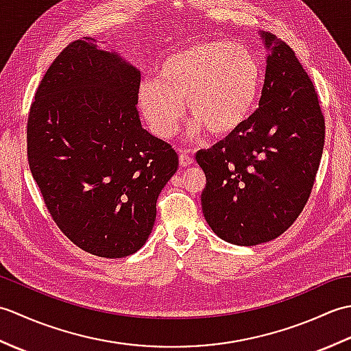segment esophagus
I'll return each mask as SVG.
<instances>
[{
	"label": "esophagus",
	"mask_w": 351,
	"mask_h": 351,
	"mask_svg": "<svg viewBox=\"0 0 351 351\" xmlns=\"http://www.w3.org/2000/svg\"><path fill=\"white\" fill-rule=\"evenodd\" d=\"M180 164L182 167H187V166H191L193 162H195V158L190 155V151H187V149H180Z\"/></svg>",
	"instance_id": "obj_1"
}]
</instances>
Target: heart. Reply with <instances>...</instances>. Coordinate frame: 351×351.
Instances as JSON below:
<instances>
[{
  "instance_id": "b5f03b06",
  "label": "heart",
  "mask_w": 351,
  "mask_h": 351,
  "mask_svg": "<svg viewBox=\"0 0 351 351\" xmlns=\"http://www.w3.org/2000/svg\"><path fill=\"white\" fill-rule=\"evenodd\" d=\"M259 84L261 68L250 49L226 39L205 40L164 58L156 78L140 84L137 104L158 137L173 136L184 102L193 114L190 137L202 136L205 130L225 136L247 121Z\"/></svg>"
}]
</instances>
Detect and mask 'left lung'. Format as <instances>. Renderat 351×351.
I'll return each instance as SVG.
<instances>
[{
  "label": "left lung",
  "mask_w": 351,
  "mask_h": 351,
  "mask_svg": "<svg viewBox=\"0 0 351 351\" xmlns=\"http://www.w3.org/2000/svg\"><path fill=\"white\" fill-rule=\"evenodd\" d=\"M261 37L270 54L259 107L225 140L196 154L206 176L204 217L237 245L271 241L293 225L324 147V116L306 71L285 42Z\"/></svg>",
  "instance_id": "left-lung-1"
}]
</instances>
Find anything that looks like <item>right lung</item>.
I'll return each mask as SVG.
<instances>
[{"mask_svg":"<svg viewBox=\"0 0 351 351\" xmlns=\"http://www.w3.org/2000/svg\"><path fill=\"white\" fill-rule=\"evenodd\" d=\"M140 71L92 37L69 43L29 107L27 155L56 225L92 255L141 249L178 154L140 122Z\"/></svg>","mask_w":351,"mask_h":351,"instance_id":"add662e5","label":"right lung"}]
</instances>
